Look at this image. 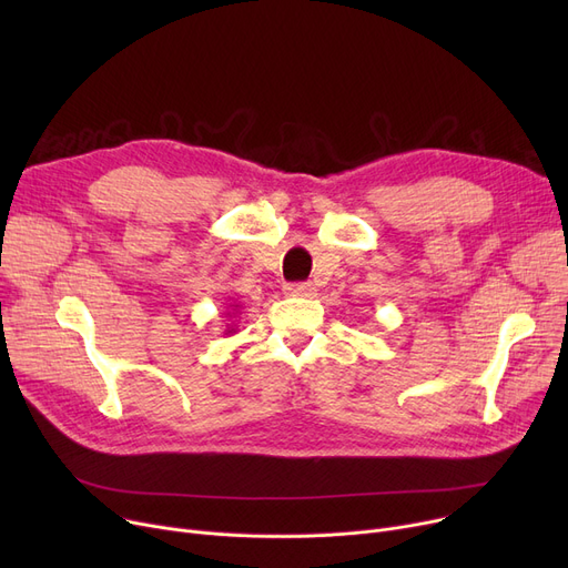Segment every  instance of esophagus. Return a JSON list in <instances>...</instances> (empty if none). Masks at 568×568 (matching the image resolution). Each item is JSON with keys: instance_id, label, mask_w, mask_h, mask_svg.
Segmentation results:
<instances>
[{"instance_id": "esophagus-1", "label": "esophagus", "mask_w": 568, "mask_h": 568, "mask_svg": "<svg viewBox=\"0 0 568 568\" xmlns=\"http://www.w3.org/2000/svg\"><path fill=\"white\" fill-rule=\"evenodd\" d=\"M285 292L290 296H313L315 287H313V283H290V285H285Z\"/></svg>"}]
</instances>
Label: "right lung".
Segmentation results:
<instances>
[{
	"label": "right lung",
	"instance_id": "right-lung-1",
	"mask_svg": "<svg viewBox=\"0 0 568 568\" xmlns=\"http://www.w3.org/2000/svg\"><path fill=\"white\" fill-rule=\"evenodd\" d=\"M230 308H232V311H227V317H234V315H236V308H239V306H230ZM234 332H236V324L232 322V324L227 326V329H225V334H234Z\"/></svg>",
	"mask_w": 568,
	"mask_h": 568
}]
</instances>
